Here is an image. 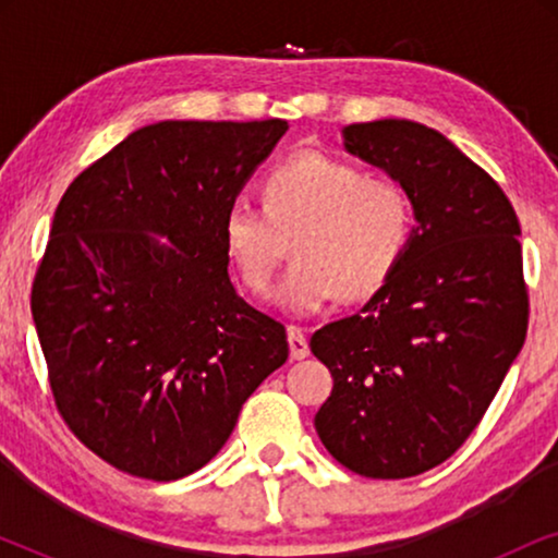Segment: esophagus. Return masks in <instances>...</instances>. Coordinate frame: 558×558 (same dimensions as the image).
<instances>
[{
	"mask_svg": "<svg viewBox=\"0 0 558 558\" xmlns=\"http://www.w3.org/2000/svg\"><path fill=\"white\" fill-rule=\"evenodd\" d=\"M289 355H292V361H304L310 355L307 335L300 327H289Z\"/></svg>",
	"mask_w": 558,
	"mask_h": 558,
	"instance_id": "34e87169",
	"label": "esophagus"
}]
</instances>
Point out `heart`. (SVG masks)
<instances>
[{
	"instance_id": "1",
	"label": "heart",
	"mask_w": 558,
	"mask_h": 558,
	"mask_svg": "<svg viewBox=\"0 0 558 558\" xmlns=\"http://www.w3.org/2000/svg\"><path fill=\"white\" fill-rule=\"evenodd\" d=\"M258 197L262 208H228L223 251L241 284L264 300L292 241L279 300L294 315H312L338 294L345 302L378 294L409 251L414 201L391 174L300 151L264 174Z\"/></svg>"
}]
</instances>
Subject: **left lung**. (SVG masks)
<instances>
[{
  "label": "left lung",
  "instance_id": "8db88e82",
  "mask_svg": "<svg viewBox=\"0 0 558 558\" xmlns=\"http://www.w3.org/2000/svg\"><path fill=\"white\" fill-rule=\"evenodd\" d=\"M342 136L407 185L418 226L391 281L312 335L335 380L315 429L357 475L414 477L468 441L521 353V223L498 182L429 126L380 119Z\"/></svg>",
  "mask_w": 558,
  "mask_h": 558
}]
</instances>
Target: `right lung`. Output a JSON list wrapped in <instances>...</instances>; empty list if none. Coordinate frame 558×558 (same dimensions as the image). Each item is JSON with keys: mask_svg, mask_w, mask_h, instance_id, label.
<instances>
[{"mask_svg": "<svg viewBox=\"0 0 558 558\" xmlns=\"http://www.w3.org/2000/svg\"><path fill=\"white\" fill-rule=\"evenodd\" d=\"M287 129L142 126L58 203L29 300L50 391L81 445L126 475L170 483L201 470L287 363L284 325L235 294L220 239Z\"/></svg>", "mask_w": 558, "mask_h": 558, "instance_id": "add662e5", "label": "right lung"}]
</instances>
